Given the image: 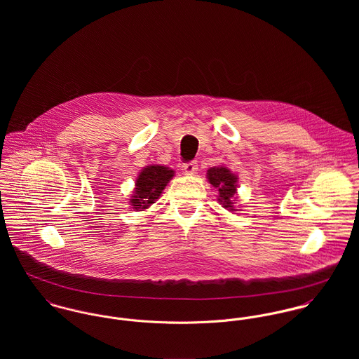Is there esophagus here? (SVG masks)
Segmentation results:
<instances>
[{"mask_svg":"<svg viewBox=\"0 0 359 359\" xmlns=\"http://www.w3.org/2000/svg\"><path fill=\"white\" fill-rule=\"evenodd\" d=\"M182 170L185 174H195L198 171V163L196 161H188V163H184L182 164Z\"/></svg>","mask_w":359,"mask_h":359,"instance_id":"34e87169","label":"esophagus"}]
</instances>
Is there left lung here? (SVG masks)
I'll return each instance as SVG.
<instances>
[{
    "mask_svg": "<svg viewBox=\"0 0 359 359\" xmlns=\"http://www.w3.org/2000/svg\"><path fill=\"white\" fill-rule=\"evenodd\" d=\"M208 182L218 191V201L228 210H233L236 192V175L226 167H212L207 171Z\"/></svg>",
    "mask_w": 359,
    "mask_h": 359,
    "instance_id": "obj_1",
    "label": "left lung"
}]
</instances>
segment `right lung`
Segmentation results:
<instances>
[{"label":"right lung","mask_w":359,"mask_h":359,"mask_svg":"<svg viewBox=\"0 0 359 359\" xmlns=\"http://www.w3.org/2000/svg\"><path fill=\"white\" fill-rule=\"evenodd\" d=\"M172 175L174 171L164 165H148L144 168L137 178L135 195L131 199L133 207L144 210L154 203Z\"/></svg>","instance_id":"add662e5"}]
</instances>
